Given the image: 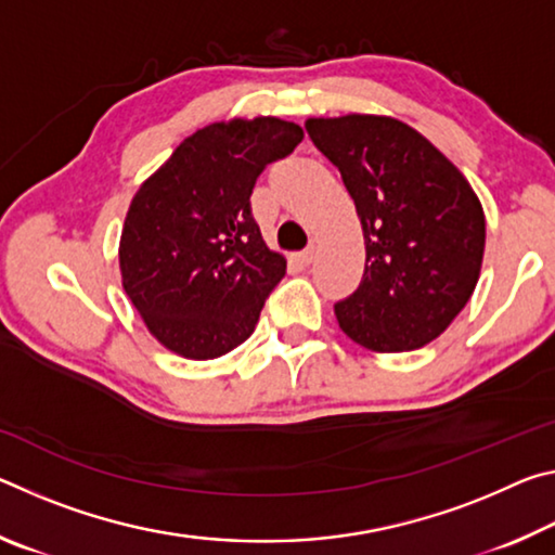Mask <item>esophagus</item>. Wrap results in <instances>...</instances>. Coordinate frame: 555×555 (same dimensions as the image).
<instances>
[{"label":"esophagus","instance_id":"1","mask_svg":"<svg viewBox=\"0 0 555 555\" xmlns=\"http://www.w3.org/2000/svg\"><path fill=\"white\" fill-rule=\"evenodd\" d=\"M313 257H315V249H313V247H308L306 251H300V255H298V261H300V264H304V267H308V264H311V261H313Z\"/></svg>","mask_w":555,"mask_h":555}]
</instances>
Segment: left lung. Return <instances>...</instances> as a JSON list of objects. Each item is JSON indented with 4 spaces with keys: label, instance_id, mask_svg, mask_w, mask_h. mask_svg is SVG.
Returning a JSON list of instances; mask_svg holds the SVG:
<instances>
[{
    "label": "left lung",
    "instance_id": "obj_1",
    "mask_svg": "<svg viewBox=\"0 0 555 555\" xmlns=\"http://www.w3.org/2000/svg\"><path fill=\"white\" fill-rule=\"evenodd\" d=\"M343 176L364 237L362 284L335 304L340 331L372 352L434 343L473 296L485 257L482 203L446 154L387 115L308 117Z\"/></svg>",
    "mask_w": 555,
    "mask_h": 555
}]
</instances>
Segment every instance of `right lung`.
<instances>
[{
  "instance_id": "obj_1",
  "label": "right lung",
  "mask_w": 555,
  "mask_h": 555,
  "mask_svg": "<svg viewBox=\"0 0 555 555\" xmlns=\"http://www.w3.org/2000/svg\"><path fill=\"white\" fill-rule=\"evenodd\" d=\"M300 139L279 117L212 121L139 185L119 237L121 288L166 350L215 360L255 331L286 259L267 247L249 195Z\"/></svg>"
}]
</instances>
